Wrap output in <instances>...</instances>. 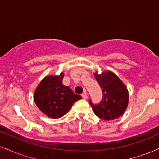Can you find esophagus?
Masks as SVG:
<instances>
[{"instance_id": "esophagus-1", "label": "esophagus", "mask_w": 159, "mask_h": 159, "mask_svg": "<svg viewBox=\"0 0 159 159\" xmlns=\"http://www.w3.org/2000/svg\"><path fill=\"white\" fill-rule=\"evenodd\" d=\"M81 96H82V98H84V99H87V97H88V96H87V92L83 93L81 94Z\"/></svg>"}]
</instances>
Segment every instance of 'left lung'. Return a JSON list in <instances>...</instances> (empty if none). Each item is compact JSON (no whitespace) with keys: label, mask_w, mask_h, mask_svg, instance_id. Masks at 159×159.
Here are the masks:
<instances>
[{"label":"left lung","mask_w":159,"mask_h":159,"mask_svg":"<svg viewBox=\"0 0 159 159\" xmlns=\"http://www.w3.org/2000/svg\"><path fill=\"white\" fill-rule=\"evenodd\" d=\"M96 81L102 88L103 97L98 104L89 101L95 114L106 121L116 119L123 114L129 103L127 87L112 72L94 73Z\"/></svg>","instance_id":"8db88e82"}]
</instances>
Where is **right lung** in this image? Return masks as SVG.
<instances>
[{
  "mask_svg": "<svg viewBox=\"0 0 159 159\" xmlns=\"http://www.w3.org/2000/svg\"><path fill=\"white\" fill-rule=\"evenodd\" d=\"M63 72L60 75H48L43 78L34 93L36 106L48 117L57 119L68 112L81 96L74 93L69 87L63 84Z\"/></svg>",
  "mask_w": 159,
  "mask_h": 159,
  "instance_id": "add662e5",
  "label": "right lung"
}]
</instances>
